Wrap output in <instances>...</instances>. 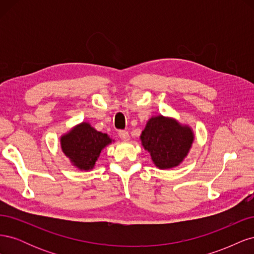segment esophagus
I'll return each mask as SVG.
<instances>
[{
	"instance_id": "obj_1",
	"label": "esophagus",
	"mask_w": 254,
	"mask_h": 254,
	"mask_svg": "<svg viewBox=\"0 0 254 254\" xmlns=\"http://www.w3.org/2000/svg\"><path fill=\"white\" fill-rule=\"evenodd\" d=\"M119 136L121 137V140H123V141H128L129 140V133H128V131H126V130H120Z\"/></svg>"
}]
</instances>
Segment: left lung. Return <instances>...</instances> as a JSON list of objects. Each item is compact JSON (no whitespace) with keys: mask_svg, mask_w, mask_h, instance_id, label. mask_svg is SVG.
Instances as JSON below:
<instances>
[{"mask_svg":"<svg viewBox=\"0 0 254 254\" xmlns=\"http://www.w3.org/2000/svg\"><path fill=\"white\" fill-rule=\"evenodd\" d=\"M142 145L150 152L153 163L161 170L179 165L194 141L188 126L162 115L151 118L141 134Z\"/></svg>","mask_w":254,"mask_h":254,"instance_id":"left-lung-1","label":"left lung"}]
</instances>
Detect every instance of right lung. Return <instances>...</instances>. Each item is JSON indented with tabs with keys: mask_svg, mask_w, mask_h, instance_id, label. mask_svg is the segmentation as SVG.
Wrapping results in <instances>:
<instances>
[{
	"mask_svg": "<svg viewBox=\"0 0 254 254\" xmlns=\"http://www.w3.org/2000/svg\"><path fill=\"white\" fill-rule=\"evenodd\" d=\"M60 142L63 151L73 165L88 171L93 168L99 153L111 143V139L108 134L97 131L88 123H81L61 136Z\"/></svg>",
	"mask_w": 254,
	"mask_h": 254,
	"instance_id": "obj_1",
	"label": "right lung"
}]
</instances>
